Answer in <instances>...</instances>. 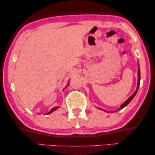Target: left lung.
<instances>
[{"instance_id":"left-lung-1","label":"left lung","mask_w":155,"mask_h":155,"mask_svg":"<svg viewBox=\"0 0 155 155\" xmlns=\"http://www.w3.org/2000/svg\"><path fill=\"white\" fill-rule=\"evenodd\" d=\"M137 88H136V90L135 91V92L133 93V94L131 95V96L129 97V98L127 99V100L125 101V102H124L120 106V107L118 108V109L116 110V111H108L107 110H105V109H101V108H99V109H101V110H102V111H105V112H109V113H114V112H116V111H119V110H120V109H124V107H126L127 105L131 101V100H132V99L134 98V97L135 96V94H137V90H138V88H139V86H140V66H139V63H137Z\"/></svg>"}]
</instances>
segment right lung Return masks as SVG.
I'll list each match as a JSON object with an SVG mask.
<instances>
[{
    "label": "right lung",
    "instance_id": "add662e5",
    "mask_svg": "<svg viewBox=\"0 0 155 155\" xmlns=\"http://www.w3.org/2000/svg\"><path fill=\"white\" fill-rule=\"evenodd\" d=\"M69 85V82H68V84H67V85L66 86H65V87L64 88V89H65V88H66ZM64 89H63V90H64ZM58 108H59V107H54V108H52V109H51V111H48V113H46V115H48V114H51L52 113V112H54V111H56V110H57V109H58Z\"/></svg>",
    "mask_w": 155,
    "mask_h": 155
}]
</instances>
